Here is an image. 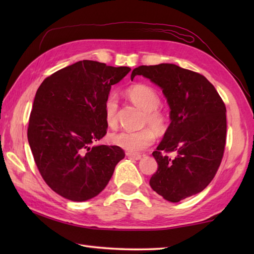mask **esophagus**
Here are the masks:
<instances>
[{
  "label": "esophagus",
  "instance_id": "34e87169",
  "mask_svg": "<svg viewBox=\"0 0 254 254\" xmlns=\"http://www.w3.org/2000/svg\"><path fill=\"white\" fill-rule=\"evenodd\" d=\"M127 157H130L131 159H134V160H139L142 158V155L139 154H133V153H127Z\"/></svg>",
  "mask_w": 254,
  "mask_h": 254
}]
</instances>
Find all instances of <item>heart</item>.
Returning a JSON list of instances; mask_svg holds the SVG:
<instances>
[{"label": "heart", "mask_w": 254, "mask_h": 254, "mask_svg": "<svg viewBox=\"0 0 254 254\" xmlns=\"http://www.w3.org/2000/svg\"><path fill=\"white\" fill-rule=\"evenodd\" d=\"M127 95L134 105L144 110L143 124L148 126L138 131H121L113 133L110 136L112 144L127 150L128 153H138L149 147L155 142L156 133H164L167 128V118L158 110L160 98L157 91L147 85L136 84L127 90ZM118 98L116 95H110L105 102V118L108 126L116 128Z\"/></svg>", "instance_id": "1"}]
</instances>
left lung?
<instances>
[{"instance_id": "1", "label": "left lung", "mask_w": 254, "mask_h": 254, "mask_svg": "<svg viewBox=\"0 0 254 254\" xmlns=\"http://www.w3.org/2000/svg\"><path fill=\"white\" fill-rule=\"evenodd\" d=\"M136 75L159 86L170 108V124L153 153L158 169L149 185L172 203L202 192L216 175L222 161L227 121L226 107L206 77L176 64L141 65ZM175 151L170 159L161 152Z\"/></svg>"}]
</instances>
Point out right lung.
I'll return each mask as SVG.
<instances>
[{
	"label": "right lung",
	"instance_id": "1",
	"mask_svg": "<svg viewBox=\"0 0 254 254\" xmlns=\"http://www.w3.org/2000/svg\"><path fill=\"white\" fill-rule=\"evenodd\" d=\"M130 71L83 60L59 69L38 88L27 136L40 175L59 195L74 202L97 196L126 156L119 146L95 143L107 133L111 86Z\"/></svg>",
	"mask_w": 254,
	"mask_h": 254
}]
</instances>
